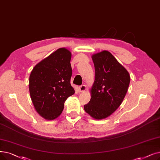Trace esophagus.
Here are the masks:
<instances>
[{
	"mask_svg": "<svg viewBox=\"0 0 160 160\" xmlns=\"http://www.w3.org/2000/svg\"><path fill=\"white\" fill-rule=\"evenodd\" d=\"M86 86L85 85H82L79 87V91L80 92H83L86 91Z\"/></svg>",
	"mask_w": 160,
	"mask_h": 160,
	"instance_id": "obj_1",
	"label": "esophagus"
}]
</instances>
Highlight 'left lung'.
Masks as SVG:
<instances>
[{
    "instance_id": "obj_1",
    "label": "left lung",
    "mask_w": 160,
    "mask_h": 160,
    "mask_svg": "<svg viewBox=\"0 0 160 160\" xmlns=\"http://www.w3.org/2000/svg\"><path fill=\"white\" fill-rule=\"evenodd\" d=\"M95 82L92 97L84 106L86 112L97 120L112 114L122 104L130 82L129 72L108 51L92 55Z\"/></svg>"
}]
</instances>
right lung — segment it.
Returning a JSON list of instances; mask_svg holds the SVG:
<instances>
[{
	"instance_id": "obj_1",
	"label": "right lung",
	"mask_w": 160,
	"mask_h": 160,
	"mask_svg": "<svg viewBox=\"0 0 160 160\" xmlns=\"http://www.w3.org/2000/svg\"><path fill=\"white\" fill-rule=\"evenodd\" d=\"M71 53L65 48L41 61L31 71L29 92L37 112L46 120H54L64 108V102L75 92L71 85Z\"/></svg>"
}]
</instances>
